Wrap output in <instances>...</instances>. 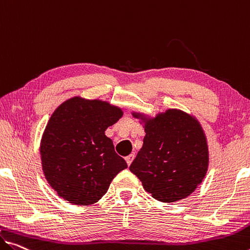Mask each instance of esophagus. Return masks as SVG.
<instances>
[{
    "mask_svg": "<svg viewBox=\"0 0 250 250\" xmlns=\"http://www.w3.org/2000/svg\"><path fill=\"white\" fill-rule=\"evenodd\" d=\"M134 157H135V155H134V154H129V155H127V156L125 157L126 162H127V165H130V164H132L133 160H134Z\"/></svg>",
    "mask_w": 250,
    "mask_h": 250,
    "instance_id": "1",
    "label": "esophagus"
}]
</instances>
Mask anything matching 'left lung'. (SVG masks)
Masks as SVG:
<instances>
[{"instance_id": "1", "label": "left lung", "mask_w": 250, "mask_h": 250, "mask_svg": "<svg viewBox=\"0 0 250 250\" xmlns=\"http://www.w3.org/2000/svg\"><path fill=\"white\" fill-rule=\"evenodd\" d=\"M132 115L143 125V146L129 170L161 202H176L194 192L209 167L205 130L193 115L168 108L155 116Z\"/></svg>"}]
</instances>
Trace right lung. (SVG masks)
Listing matches in <instances>:
<instances>
[{"label":"right lung","instance_id":"1","mask_svg":"<svg viewBox=\"0 0 250 250\" xmlns=\"http://www.w3.org/2000/svg\"><path fill=\"white\" fill-rule=\"evenodd\" d=\"M121 107L75 96L57 107L42 134V171L50 187L72 205L98 202L127 167L105 130L123 116Z\"/></svg>","mask_w":250,"mask_h":250}]
</instances>
